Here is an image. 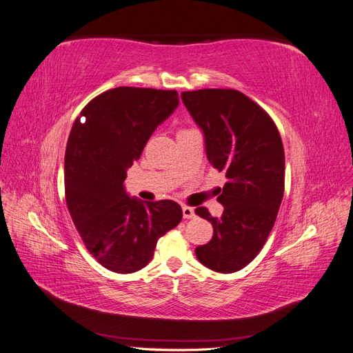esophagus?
Instances as JSON below:
<instances>
[{
    "label": "esophagus",
    "mask_w": 353,
    "mask_h": 353,
    "mask_svg": "<svg viewBox=\"0 0 353 353\" xmlns=\"http://www.w3.org/2000/svg\"><path fill=\"white\" fill-rule=\"evenodd\" d=\"M194 209L193 208H190V206H183V216L185 218V219H190V218H194Z\"/></svg>",
    "instance_id": "1"
}]
</instances>
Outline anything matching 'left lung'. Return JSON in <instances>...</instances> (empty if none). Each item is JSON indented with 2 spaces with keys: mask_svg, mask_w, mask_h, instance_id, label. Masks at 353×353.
Masks as SVG:
<instances>
[{
  "mask_svg": "<svg viewBox=\"0 0 353 353\" xmlns=\"http://www.w3.org/2000/svg\"><path fill=\"white\" fill-rule=\"evenodd\" d=\"M181 99L205 135L210 165L227 178L218 197L222 216L196 209L213 227L196 256L212 271L236 272L261 252L276 219L284 194L281 137L270 114L237 90L184 91Z\"/></svg>",
  "mask_w": 353,
  "mask_h": 353,
  "instance_id": "8db88e82",
  "label": "left lung"
}]
</instances>
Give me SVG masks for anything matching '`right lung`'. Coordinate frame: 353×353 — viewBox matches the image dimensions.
Wrapping results in <instances>:
<instances>
[{
    "instance_id": "add662e5",
    "label": "right lung",
    "mask_w": 353,
    "mask_h": 353,
    "mask_svg": "<svg viewBox=\"0 0 353 353\" xmlns=\"http://www.w3.org/2000/svg\"><path fill=\"white\" fill-rule=\"evenodd\" d=\"M178 104L174 90L119 87L91 100L72 126L65 156L68 209L85 248L113 272L144 268L157 240L183 219L178 203L130 197L123 185L126 169Z\"/></svg>"
}]
</instances>
